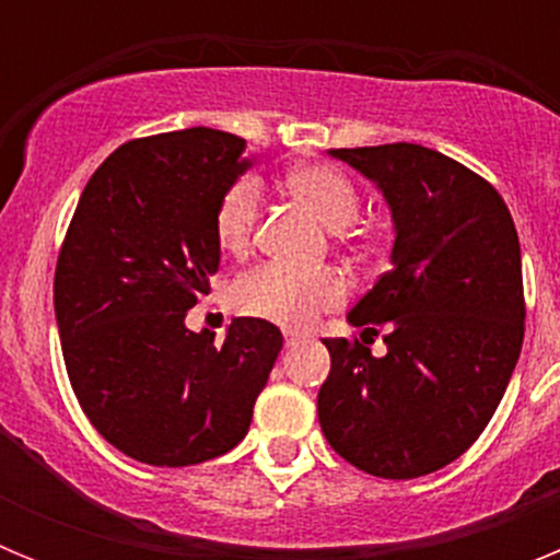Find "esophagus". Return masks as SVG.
Returning <instances> with one entry per match:
<instances>
[{"label":"esophagus","mask_w":560,"mask_h":560,"mask_svg":"<svg viewBox=\"0 0 560 560\" xmlns=\"http://www.w3.org/2000/svg\"><path fill=\"white\" fill-rule=\"evenodd\" d=\"M296 339H303V334H300V330H285V345H294Z\"/></svg>","instance_id":"34e87169"}]
</instances>
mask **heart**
<instances>
[{
  "mask_svg": "<svg viewBox=\"0 0 560 560\" xmlns=\"http://www.w3.org/2000/svg\"><path fill=\"white\" fill-rule=\"evenodd\" d=\"M289 187L316 219L341 230L359 215V192L353 182L330 165H303L289 173ZM260 207L257 179H241L224 192L215 212V237L224 252H244ZM345 283L330 269L300 271L289 266H257L232 285V305L255 319H269L289 328H305L345 303Z\"/></svg>",
  "mask_w": 560,
  "mask_h": 560,
  "instance_id": "1",
  "label": "heart"
}]
</instances>
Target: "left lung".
Segmentation results:
<instances>
[{
  "label": "left lung",
  "mask_w": 560,
  "mask_h": 560,
  "mask_svg": "<svg viewBox=\"0 0 560 560\" xmlns=\"http://www.w3.org/2000/svg\"><path fill=\"white\" fill-rule=\"evenodd\" d=\"M328 153L378 187L395 241L389 271L348 314L361 339H325L330 375L316 395L319 427L359 471L423 477L482 434L516 370L524 339L516 226L482 176L432 148L393 142ZM378 329L384 357L366 348Z\"/></svg>",
  "instance_id": "1"
}]
</instances>
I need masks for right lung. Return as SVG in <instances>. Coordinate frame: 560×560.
Returning a JSON list of instances; mask_svg holds the SVG:
<instances>
[{
    "label": "right lung",
    "instance_id": "right-lung-1",
    "mask_svg": "<svg viewBox=\"0 0 560 560\" xmlns=\"http://www.w3.org/2000/svg\"><path fill=\"white\" fill-rule=\"evenodd\" d=\"M255 165L246 140L185 128L133 140L83 187L56 266L69 384L92 427L128 457L182 468L246 438L283 334L237 316L221 345L187 311L210 291L215 212Z\"/></svg>",
    "mask_w": 560,
    "mask_h": 560
}]
</instances>
